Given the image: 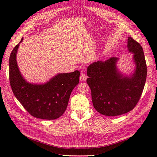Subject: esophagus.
Here are the masks:
<instances>
[{"mask_svg": "<svg viewBox=\"0 0 157 157\" xmlns=\"http://www.w3.org/2000/svg\"><path fill=\"white\" fill-rule=\"evenodd\" d=\"M86 78H87V75L86 74L84 73H82L81 74H80V80H81V81H86Z\"/></svg>", "mask_w": 157, "mask_h": 157, "instance_id": "34e87169", "label": "esophagus"}]
</instances>
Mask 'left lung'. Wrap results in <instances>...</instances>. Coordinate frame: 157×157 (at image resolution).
<instances>
[{
	"instance_id": "obj_1",
	"label": "left lung",
	"mask_w": 157,
	"mask_h": 157,
	"mask_svg": "<svg viewBox=\"0 0 157 157\" xmlns=\"http://www.w3.org/2000/svg\"><path fill=\"white\" fill-rule=\"evenodd\" d=\"M128 48L134 53L136 64L130 77L117 71L115 57L90 64L87 69V84L91 90L93 105L105 116H118L132 111L140 101L147 78V65L142 46L132 37L128 39Z\"/></svg>"
}]
</instances>
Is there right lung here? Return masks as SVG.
<instances>
[{
  "instance_id": "obj_1",
  "label": "right lung",
  "mask_w": 157,
  "mask_h": 157,
  "mask_svg": "<svg viewBox=\"0 0 157 157\" xmlns=\"http://www.w3.org/2000/svg\"><path fill=\"white\" fill-rule=\"evenodd\" d=\"M18 47L19 44L14 47L9 59V79L14 96L34 117L45 120L60 117L67 109L71 92L79 82L80 72L58 74L44 84L28 83L17 65Z\"/></svg>"
}]
</instances>
